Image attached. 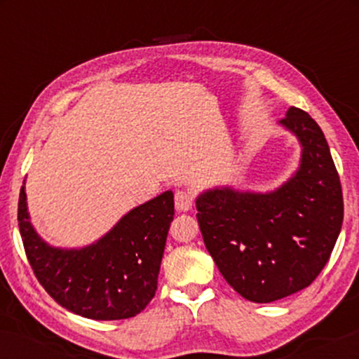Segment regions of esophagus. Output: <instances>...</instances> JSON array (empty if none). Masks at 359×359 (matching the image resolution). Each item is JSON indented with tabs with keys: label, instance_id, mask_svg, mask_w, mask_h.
I'll return each mask as SVG.
<instances>
[{
	"label": "esophagus",
	"instance_id": "esophagus-1",
	"mask_svg": "<svg viewBox=\"0 0 359 359\" xmlns=\"http://www.w3.org/2000/svg\"><path fill=\"white\" fill-rule=\"evenodd\" d=\"M194 205V197L191 192L187 191H177L175 192V209L180 212L189 211Z\"/></svg>",
	"mask_w": 359,
	"mask_h": 359
}]
</instances>
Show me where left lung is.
I'll list each match as a JSON object with an SVG mask.
<instances>
[{
  "mask_svg": "<svg viewBox=\"0 0 359 359\" xmlns=\"http://www.w3.org/2000/svg\"><path fill=\"white\" fill-rule=\"evenodd\" d=\"M280 125L302 148L295 174L270 192L209 189L196 199L204 245L241 297L269 304L302 290L327 263L343 224V191L329 145L306 111Z\"/></svg>",
  "mask_w": 359,
  "mask_h": 359,
  "instance_id": "1",
  "label": "left lung"
}]
</instances>
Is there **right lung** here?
<instances>
[{
  "instance_id": "right-lung-1",
  "label": "right lung",
  "mask_w": 359,
  "mask_h": 359,
  "mask_svg": "<svg viewBox=\"0 0 359 359\" xmlns=\"http://www.w3.org/2000/svg\"><path fill=\"white\" fill-rule=\"evenodd\" d=\"M172 221L174 192L167 191L126 212L96 243L57 248L32 226L25 182L20 191V234L35 277L57 304L94 320L135 317L154 299Z\"/></svg>"
}]
</instances>
